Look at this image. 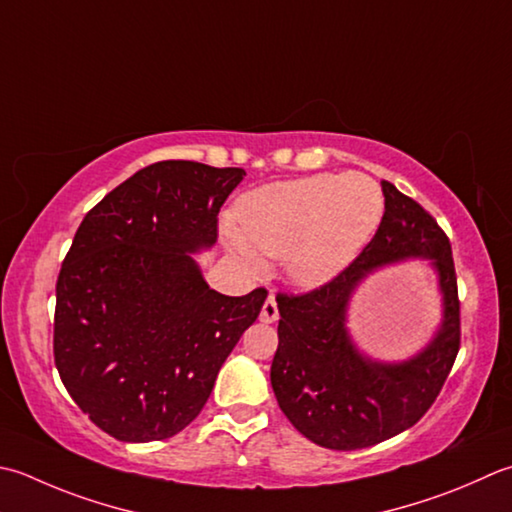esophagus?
<instances>
[{
  "mask_svg": "<svg viewBox=\"0 0 512 512\" xmlns=\"http://www.w3.org/2000/svg\"><path fill=\"white\" fill-rule=\"evenodd\" d=\"M259 319H262L264 324H273L279 319V308H277V302H275V295H270L264 306H262V315H259Z\"/></svg>",
  "mask_w": 512,
  "mask_h": 512,
  "instance_id": "1",
  "label": "esophagus"
}]
</instances>
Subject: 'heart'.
I'll list each match as a JSON object with an SVG mask.
<instances>
[{
	"mask_svg": "<svg viewBox=\"0 0 512 512\" xmlns=\"http://www.w3.org/2000/svg\"><path fill=\"white\" fill-rule=\"evenodd\" d=\"M384 193L366 173H319L257 190L242 204L239 226L250 246L288 257V273L319 286L355 262L382 222ZM239 255L255 264L246 244Z\"/></svg>",
	"mask_w": 512,
	"mask_h": 512,
	"instance_id": "1",
	"label": "heart"
}]
</instances>
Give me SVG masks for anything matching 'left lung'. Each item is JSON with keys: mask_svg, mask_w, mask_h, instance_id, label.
Returning a JSON list of instances; mask_svg holds the SVG:
<instances>
[{"mask_svg": "<svg viewBox=\"0 0 512 512\" xmlns=\"http://www.w3.org/2000/svg\"><path fill=\"white\" fill-rule=\"evenodd\" d=\"M377 233L348 268L306 293H277L279 346L270 366L279 408L299 433L330 450L375 446L426 415L462 344L457 273L448 235L413 197L382 182ZM428 256L445 293V324L410 363L388 367L359 356L343 328L354 286L377 265Z\"/></svg>", "mask_w": 512, "mask_h": 512, "instance_id": "1", "label": "left lung"}]
</instances>
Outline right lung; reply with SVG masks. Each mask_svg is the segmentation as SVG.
Returning a JSON list of instances; mask_svg holds the SVG:
<instances>
[{
  "mask_svg": "<svg viewBox=\"0 0 512 512\" xmlns=\"http://www.w3.org/2000/svg\"><path fill=\"white\" fill-rule=\"evenodd\" d=\"M246 175L166 159L86 213L57 277L53 355L75 404L119 442H155L202 413L268 290L208 288L188 253L215 244Z\"/></svg>",
  "mask_w": 512,
  "mask_h": 512,
  "instance_id": "obj_1",
  "label": "right lung"
}]
</instances>
